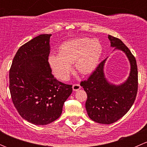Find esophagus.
Instances as JSON below:
<instances>
[{"mask_svg":"<svg viewBox=\"0 0 147 147\" xmlns=\"http://www.w3.org/2000/svg\"><path fill=\"white\" fill-rule=\"evenodd\" d=\"M81 88V86L79 84H75L72 85V89H73L74 91H78Z\"/></svg>","mask_w":147,"mask_h":147,"instance_id":"esophagus-1","label":"esophagus"}]
</instances>
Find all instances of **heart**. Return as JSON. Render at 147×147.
<instances>
[{"label":"heart","instance_id":"b5f03b06","mask_svg":"<svg viewBox=\"0 0 147 147\" xmlns=\"http://www.w3.org/2000/svg\"><path fill=\"white\" fill-rule=\"evenodd\" d=\"M103 53V47L98 39L78 38L63 42L58 49V55L48 57V64L53 74L60 80L66 81L72 72V64L82 75L92 73L97 67Z\"/></svg>","mask_w":147,"mask_h":147}]
</instances>
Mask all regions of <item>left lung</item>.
Listing matches in <instances>:
<instances>
[{
  "label": "left lung",
  "instance_id": "left-lung-1",
  "mask_svg": "<svg viewBox=\"0 0 147 147\" xmlns=\"http://www.w3.org/2000/svg\"><path fill=\"white\" fill-rule=\"evenodd\" d=\"M111 47L124 52L130 63V72L125 82L120 84L109 82L104 67L107 58L98 65L87 80L80 85L87 94L85 103L89 117L100 124H110L122 117L135 101L138 90V71L135 57L121 40L108 35Z\"/></svg>",
  "mask_w": 147,
  "mask_h": 147
}]
</instances>
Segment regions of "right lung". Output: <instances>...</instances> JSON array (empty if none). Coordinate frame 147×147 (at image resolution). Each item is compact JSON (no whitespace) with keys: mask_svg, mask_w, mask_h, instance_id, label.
I'll use <instances>...</instances> for the list:
<instances>
[{"mask_svg":"<svg viewBox=\"0 0 147 147\" xmlns=\"http://www.w3.org/2000/svg\"><path fill=\"white\" fill-rule=\"evenodd\" d=\"M51 34H42L22 45L13 60L9 89L20 116L35 125H46L60 117L72 85L54 78L48 64Z\"/></svg>","mask_w":147,"mask_h":147,"instance_id":"obj_1","label":"right lung"}]
</instances>
